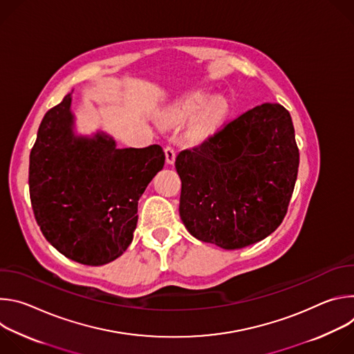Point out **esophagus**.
Returning a JSON list of instances; mask_svg holds the SVG:
<instances>
[{
    "label": "esophagus",
    "instance_id": "obj_1",
    "mask_svg": "<svg viewBox=\"0 0 354 354\" xmlns=\"http://www.w3.org/2000/svg\"><path fill=\"white\" fill-rule=\"evenodd\" d=\"M164 151H165V158H167V164H168V165H172V164L175 162V156H176V154H175V149H174L172 147L167 145Z\"/></svg>",
    "mask_w": 354,
    "mask_h": 354
}]
</instances>
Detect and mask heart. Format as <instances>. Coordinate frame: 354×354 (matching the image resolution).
Here are the masks:
<instances>
[{
  "label": "heart",
  "instance_id": "1",
  "mask_svg": "<svg viewBox=\"0 0 354 354\" xmlns=\"http://www.w3.org/2000/svg\"><path fill=\"white\" fill-rule=\"evenodd\" d=\"M206 99L205 92L190 93L172 105L165 112L164 119L171 123H180L194 115L187 127V138L194 142L203 141L217 130L227 112L224 99L213 97L205 104Z\"/></svg>",
  "mask_w": 354,
  "mask_h": 354
}]
</instances>
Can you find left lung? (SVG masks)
I'll list each match as a JSON object with an SVG mask.
<instances>
[{
  "label": "left lung",
  "mask_w": 354,
  "mask_h": 354,
  "mask_svg": "<svg viewBox=\"0 0 354 354\" xmlns=\"http://www.w3.org/2000/svg\"><path fill=\"white\" fill-rule=\"evenodd\" d=\"M294 126L279 104L255 106L178 154L179 214L203 242L241 249L283 221L297 180Z\"/></svg>",
  "instance_id": "8db88e82"
}]
</instances>
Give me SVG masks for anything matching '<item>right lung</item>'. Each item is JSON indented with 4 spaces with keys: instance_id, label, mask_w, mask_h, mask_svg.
Wrapping results in <instances>:
<instances>
[{
    "instance_id": "1",
    "label": "right lung",
    "mask_w": 354,
    "mask_h": 354,
    "mask_svg": "<svg viewBox=\"0 0 354 354\" xmlns=\"http://www.w3.org/2000/svg\"><path fill=\"white\" fill-rule=\"evenodd\" d=\"M71 93L47 111L29 157V194L44 238L66 258L100 266L133 241L138 198L164 168L158 144L116 148L112 137L74 136Z\"/></svg>"
}]
</instances>
